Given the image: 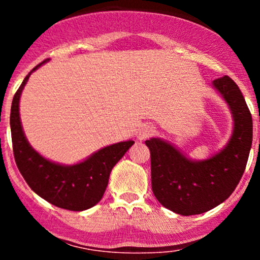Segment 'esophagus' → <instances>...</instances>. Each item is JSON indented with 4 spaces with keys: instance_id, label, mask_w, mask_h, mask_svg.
<instances>
[{
    "instance_id": "obj_1",
    "label": "esophagus",
    "mask_w": 260,
    "mask_h": 260,
    "mask_svg": "<svg viewBox=\"0 0 260 260\" xmlns=\"http://www.w3.org/2000/svg\"><path fill=\"white\" fill-rule=\"evenodd\" d=\"M154 132H155L154 127H151V126H143V127L139 129L138 138H139L140 140H144V139L149 138V137H150L151 134H153Z\"/></svg>"
}]
</instances>
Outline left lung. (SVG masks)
Listing matches in <instances>:
<instances>
[{"label": "left lung", "instance_id": "8db88e82", "mask_svg": "<svg viewBox=\"0 0 260 260\" xmlns=\"http://www.w3.org/2000/svg\"><path fill=\"white\" fill-rule=\"evenodd\" d=\"M234 116L231 139L210 159L193 161L159 138L145 140L150 150L151 188L161 205L189 216L205 213L229 198L248 161L253 138L252 115L242 92L230 77L213 82Z\"/></svg>", "mask_w": 260, "mask_h": 260}]
</instances>
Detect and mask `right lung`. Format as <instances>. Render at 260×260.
<instances>
[{
	"instance_id": "right-lung-1",
	"label": "right lung",
	"mask_w": 260,
	"mask_h": 260,
	"mask_svg": "<svg viewBox=\"0 0 260 260\" xmlns=\"http://www.w3.org/2000/svg\"><path fill=\"white\" fill-rule=\"evenodd\" d=\"M49 59L39 63L20 84L11 107V134L14 160L28 186L51 204L72 211L94 207L103 198L113 166L133 145V140L100 149L90 157L72 166L55 164L30 147L19 117V99L30 74Z\"/></svg>"
}]
</instances>
